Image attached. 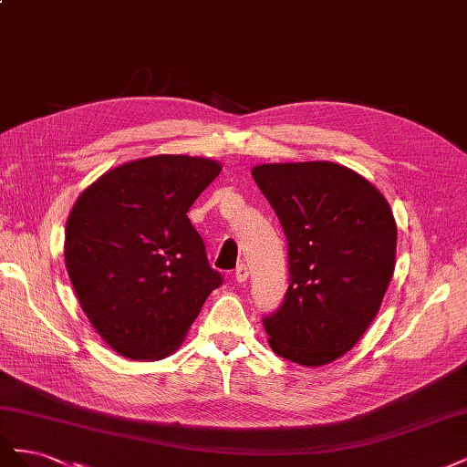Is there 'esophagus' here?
<instances>
[{
  "label": "esophagus",
  "mask_w": 467,
  "mask_h": 467,
  "mask_svg": "<svg viewBox=\"0 0 467 467\" xmlns=\"http://www.w3.org/2000/svg\"><path fill=\"white\" fill-rule=\"evenodd\" d=\"M235 280L239 282V285H242V282H245L247 278H249V268H247V265H237V268H235Z\"/></svg>",
  "instance_id": "obj_1"
}]
</instances>
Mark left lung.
Returning <instances> with one entry per match:
<instances>
[{
    "label": "left lung",
    "instance_id": "8db88e82",
    "mask_svg": "<svg viewBox=\"0 0 467 467\" xmlns=\"http://www.w3.org/2000/svg\"><path fill=\"white\" fill-rule=\"evenodd\" d=\"M288 242L290 286L263 319L268 345L302 366L343 357L368 329L393 275L398 225L372 182L331 161L251 171Z\"/></svg>",
    "mask_w": 467,
    "mask_h": 467
}]
</instances>
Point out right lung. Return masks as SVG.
I'll use <instances>...</instances> for the list:
<instances>
[{"instance_id":"1","label":"right lung","mask_w":467,"mask_h":467,"mask_svg":"<svg viewBox=\"0 0 467 467\" xmlns=\"http://www.w3.org/2000/svg\"><path fill=\"white\" fill-rule=\"evenodd\" d=\"M220 171L206 158L151 155L110 169L69 212V280L95 331L119 355H171L223 282L187 216Z\"/></svg>"}]
</instances>
